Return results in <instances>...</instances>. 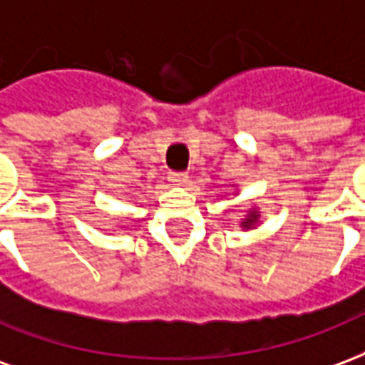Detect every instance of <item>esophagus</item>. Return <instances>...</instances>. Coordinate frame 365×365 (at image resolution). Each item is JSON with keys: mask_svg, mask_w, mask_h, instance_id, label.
I'll return each mask as SVG.
<instances>
[{"mask_svg": "<svg viewBox=\"0 0 365 365\" xmlns=\"http://www.w3.org/2000/svg\"><path fill=\"white\" fill-rule=\"evenodd\" d=\"M168 180L172 185H185V183L190 182V175L182 174V172H172V174L168 175Z\"/></svg>", "mask_w": 365, "mask_h": 365, "instance_id": "34e87169", "label": "esophagus"}]
</instances>
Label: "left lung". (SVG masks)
Returning <instances> with one entry per match:
<instances>
[{"label": "left lung", "instance_id": "1", "mask_svg": "<svg viewBox=\"0 0 365 365\" xmlns=\"http://www.w3.org/2000/svg\"><path fill=\"white\" fill-rule=\"evenodd\" d=\"M258 221H260V211L256 207H252V209L246 211V219L240 221V227H242V230H252L258 227Z\"/></svg>", "mask_w": 365, "mask_h": 365}]
</instances>
